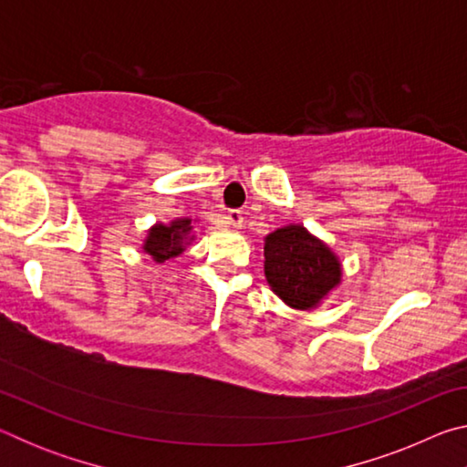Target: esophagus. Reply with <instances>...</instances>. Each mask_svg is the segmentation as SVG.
Wrapping results in <instances>:
<instances>
[{"label": "esophagus", "mask_w": 467, "mask_h": 467, "mask_svg": "<svg viewBox=\"0 0 467 467\" xmlns=\"http://www.w3.org/2000/svg\"><path fill=\"white\" fill-rule=\"evenodd\" d=\"M226 224L233 228H239L243 224V212L241 210H228L226 212Z\"/></svg>", "instance_id": "34e87169"}]
</instances>
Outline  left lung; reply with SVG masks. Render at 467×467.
<instances>
[{"mask_svg": "<svg viewBox=\"0 0 467 467\" xmlns=\"http://www.w3.org/2000/svg\"><path fill=\"white\" fill-rule=\"evenodd\" d=\"M264 257L267 284L292 309H313L342 280L336 253L303 224H288L267 234Z\"/></svg>", "mask_w": 467, "mask_h": 467, "instance_id": "1", "label": "left lung"}]
</instances>
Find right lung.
Returning <instances> with one entry per match:
<instances>
[{"label":"right lung","instance_id":"1","mask_svg":"<svg viewBox=\"0 0 467 467\" xmlns=\"http://www.w3.org/2000/svg\"><path fill=\"white\" fill-rule=\"evenodd\" d=\"M192 218H177L171 224H154L148 231L144 249L156 264H164L185 251V241L192 233Z\"/></svg>","mask_w":467,"mask_h":467}]
</instances>
